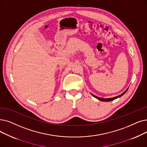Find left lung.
Here are the masks:
<instances>
[{"mask_svg": "<svg viewBox=\"0 0 147 147\" xmlns=\"http://www.w3.org/2000/svg\"><path fill=\"white\" fill-rule=\"evenodd\" d=\"M128 89H129V88H127L126 90L123 92V93H122L121 94H120V95H118V96H117V97H112V98H100V97H97L96 95H94V94H91V95H92L93 97H94L95 98H96L97 99H98V100H100V101H106V102H107V101H113V100H115V99H117V98H119V97H122L123 95L127 91V90H128Z\"/></svg>", "mask_w": 147, "mask_h": 147, "instance_id": "obj_1", "label": "left lung"}]
</instances>
